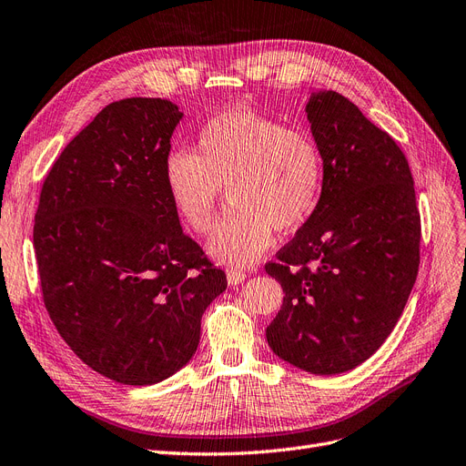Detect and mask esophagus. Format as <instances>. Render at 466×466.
Masks as SVG:
<instances>
[{"label": "esophagus", "instance_id": "1", "mask_svg": "<svg viewBox=\"0 0 466 466\" xmlns=\"http://www.w3.org/2000/svg\"><path fill=\"white\" fill-rule=\"evenodd\" d=\"M245 278H247V274H245L243 269H229V271H228V283H229V285L243 283Z\"/></svg>", "mask_w": 466, "mask_h": 466}]
</instances>
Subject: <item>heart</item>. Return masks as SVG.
<instances>
[{"instance_id":"b5f03b06","label":"heart","mask_w":466,"mask_h":466,"mask_svg":"<svg viewBox=\"0 0 466 466\" xmlns=\"http://www.w3.org/2000/svg\"><path fill=\"white\" fill-rule=\"evenodd\" d=\"M324 177L312 135L250 109L214 116L200 127L192 152H173L164 166L167 198L192 233L212 229L219 192L228 188L231 210L219 221L210 252L235 266L258 258L274 229L300 228L322 198Z\"/></svg>"}]
</instances>
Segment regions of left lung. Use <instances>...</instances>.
<instances>
[{"label":"left lung","mask_w":466,"mask_h":466,"mask_svg":"<svg viewBox=\"0 0 466 466\" xmlns=\"http://www.w3.org/2000/svg\"><path fill=\"white\" fill-rule=\"evenodd\" d=\"M324 157L314 214L266 264L283 287L268 345L310 374L370 359L400 318L420 264V212L407 157L345 96L307 104Z\"/></svg>","instance_id":"8db88e82"}]
</instances>
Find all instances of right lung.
Listing matches in <instances>:
<instances>
[{
  "instance_id": "right-lung-1",
  "label": "right lung",
  "mask_w": 466,
  "mask_h": 466,
  "mask_svg": "<svg viewBox=\"0 0 466 466\" xmlns=\"http://www.w3.org/2000/svg\"><path fill=\"white\" fill-rule=\"evenodd\" d=\"M183 117L162 98L106 106L47 171L35 216L44 307L75 355L125 386L192 359L200 318L228 289L183 233L164 187Z\"/></svg>"
}]
</instances>
